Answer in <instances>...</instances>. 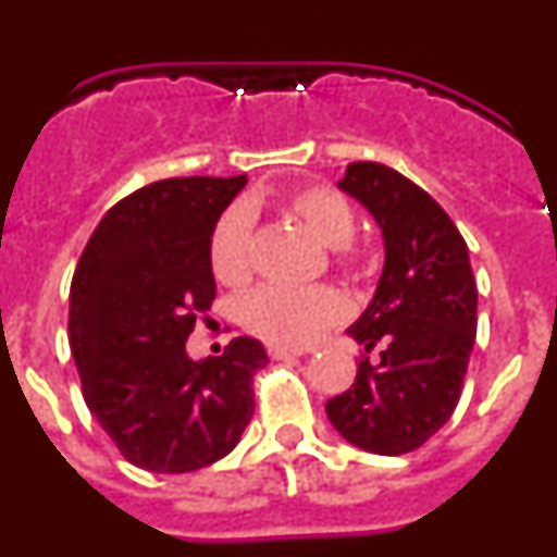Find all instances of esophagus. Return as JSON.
I'll list each match as a JSON object with an SVG mask.
<instances>
[{"label":"esophagus","instance_id":"1","mask_svg":"<svg viewBox=\"0 0 557 557\" xmlns=\"http://www.w3.org/2000/svg\"><path fill=\"white\" fill-rule=\"evenodd\" d=\"M268 354L273 359H293V357H301L304 348H289V346H270Z\"/></svg>","mask_w":557,"mask_h":557}]
</instances>
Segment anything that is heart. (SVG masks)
Masks as SVG:
<instances>
[{
	"mask_svg": "<svg viewBox=\"0 0 557 557\" xmlns=\"http://www.w3.org/2000/svg\"><path fill=\"white\" fill-rule=\"evenodd\" d=\"M293 218L301 220L343 268L359 270L362 259L351 250L357 236V211L343 191L312 184L295 189L287 198ZM253 214L245 206L223 211L209 243V262L218 282L225 287H245L253 275ZM348 314L346 298L334 287H270L256 289L243 301V326L273 346L301 348L314 343L329 326Z\"/></svg>",
	"mask_w": 557,
	"mask_h": 557,
	"instance_id": "1",
	"label": "heart"
}]
</instances>
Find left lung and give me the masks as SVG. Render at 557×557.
<instances>
[{
    "instance_id": "left-lung-1",
    "label": "left lung",
    "mask_w": 557,
    "mask_h": 557,
    "mask_svg": "<svg viewBox=\"0 0 557 557\" xmlns=\"http://www.w3.org/2000/svg\"><path fill=\"white\" fill-rule=\"evenodd\" d=\"M339 189L385 236V270L366 314L348 329L362 346L357 379L329 398L348 444L373 455L424 446L455 412L476 337V282L466 239L418 184L376 161L346 166ZM380 351L371 363L367 354Z\"/></svg>"
}]
</instances>
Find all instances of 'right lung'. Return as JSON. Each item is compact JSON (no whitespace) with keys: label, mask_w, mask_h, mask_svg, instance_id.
<instances>
[{"label":"right lung","mask_w":557,"mask_h":557,"mask_svg":"<svg viewBox=\"0 0 557 557\" xmlns=\"http://www.w3.org/2000/svg\"><path fill=\"white\" fill-rule=\"evenodd\" d=\"M245 184L248 175H195L141 186L106 211L77 262L69 346L83 398L145 471L206 469L253 416V373L268 362L259 339L234 337L200 362L186 354L218 293L211 231Z\"/></svg>","instance_id":"add662e5"}]
</instances>
